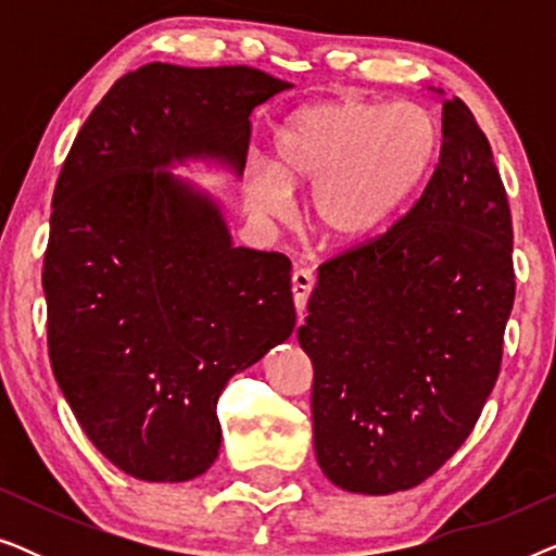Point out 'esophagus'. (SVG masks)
<instances>
[{"label":"esophagus","mask_w":556,"mask_h":556,"mask_svg":"<svg viewBox=\"0 0 556 556\" xmlns=\"http://www.w3.org/2000/svg\"><path fill=\"white\" fill-rule=\"evenodd\" d=\"M291 291H293L295 308H299V314H303V308H306V303H308V295H311V291H314V276H311V270H306V268L293 270Z\"/></svg>","instance_id":"34e87169"}]
</instances>
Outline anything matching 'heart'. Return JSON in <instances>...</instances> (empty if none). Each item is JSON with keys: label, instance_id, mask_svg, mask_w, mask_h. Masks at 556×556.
<instances>
[{"label": "heart", "instance_id": "heart-1", "mask_svg": "<svg viewBox=\"0 0 556 556\" xmlns=\"http://www.w3.org/2000/svg\"><path fill=\"white\" fill-rule=\"evenodd\" d=\"M438 154V118L420 103H314L273 131L270 166H245L242 202L261 223H278L291 212L293 189L311 187L314 230L333 245H354L382 230Z\"/></svg>", "mask_w": 556, "mask_h": 556}]
</instances>
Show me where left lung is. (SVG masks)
I'll return each instance as SVG.
<instances>
[{
	"label": "left lung",
	"mask_w": 556,
	"mask_h": 556,
	"mask_svg": "<svg viewBox=\"0 0 556 556\" xmlns=\"http://www.w3.org/2000/svg\"><path fill=\"white\" fill-rule=\"evenodd\" d=\"M511 242L491 143L468 105L445 98L422 197L377 240L318 268L299 329L314 364L316 460L333 485L407 491L466 443L504 354Z\"/></svg>",
	"instance_id": "left-lung-1"
}]
</instances>
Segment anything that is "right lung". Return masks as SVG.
Here are the masks:
<instances>
[{"label": "right lung", "mask_w": 556, "mask_h": 556, "mask_svg": "<svg viewBox=\"0 0 556 556\" xmlns=\"http://www.w3.org/2000/svg\"><path fill=\"white\" fill-rule=\"evenodd\" d=\"M288 88L248 65L149 63L113 83L58 177L52 375L90 443L139 481L202 476L225 384L293 333L288 257L235 248L215 197L169 174L212 162L240 179L250 113Z\"/></svg>", "instance_id": "obj_1"}]
</instances>
